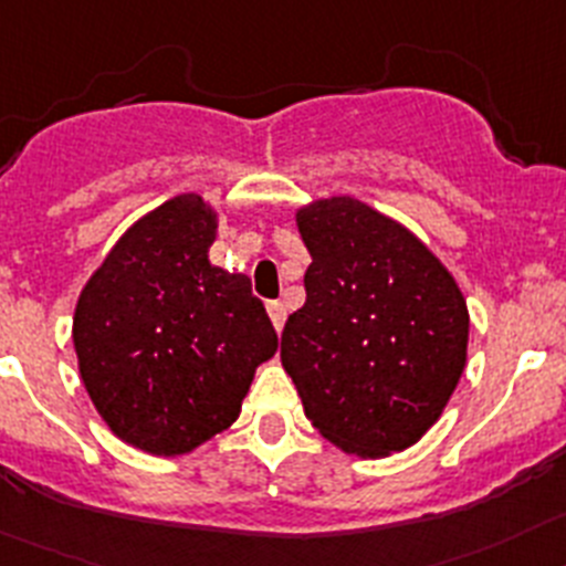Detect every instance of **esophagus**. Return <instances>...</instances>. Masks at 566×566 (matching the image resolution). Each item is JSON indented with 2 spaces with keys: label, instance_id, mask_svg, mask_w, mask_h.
<instances>
[{
  "label": "esophagus",
  "instance_id": "obj_1",
  "mask_svg": "<svg viewBox=\"0 0 566 566\" xmlns=\"http://www.w3.org/2000/svg\"><path fill=\"white\" fill-rule=\"evenodd\" d=\"M266 311H269V317H272L274 331L280 334V331H283V325H286V305L280 303V300H269Z\"/></svg>",
  "mask_w": 566,
  "mask_h": 566
}]
</instances>
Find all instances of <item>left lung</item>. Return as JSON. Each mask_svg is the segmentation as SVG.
<instances>
[{
    "instance_id": "8db88e82",
    "label": "left lung",
    "mask_w": 566,
    "mask_h": 566,
    "mask_svg": "<svg viewBox=\"0 0 566 566\" xmlns=\"http://www.w3.org/2000/svg\"><path fill=\"white\" fill-rule=\"evenodd\" d=\"M297 227L311 266L280 359L305 418L359 458L401 452L438 421L460 381L463 294L412 232L350 196L305 207Z\"/></svg>"
}]
</instances>
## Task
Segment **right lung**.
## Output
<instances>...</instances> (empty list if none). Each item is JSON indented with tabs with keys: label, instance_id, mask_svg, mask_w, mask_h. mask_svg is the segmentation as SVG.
Returning <instances> with one entry per match:
<instances>
[{
	"label": "right lung",
	"instance_id": "right-lung-1",
	"mask_svg": "<svg viewBox=\"0 0 566 566\" xmlns=\"http://www.w3.org/2000/svg\"><path fill=\"white\" fill-rule=\"evenodd\" d=\"M216 212L176 196L139 219L81 292L72 323L92 403L117 438L185 454L230 427L277 334L247 274L207 261Z\"/></svg>",
	"mask_w": 566,
	"mask_h": 566
}]
</instances>
